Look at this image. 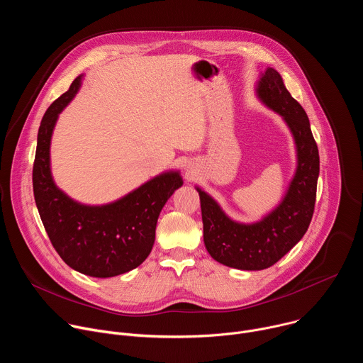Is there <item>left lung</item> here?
Returning a JSON list of instances; mask_svg holds the SVG:
<instances>
[{
	"label": "left lung",
	"mask_w": 363,
	"mask_h": 363,
	"mask_svg": "<svg viewBox=\"0 0 363 363\" xmlns=\"http://www.w3.org/2000/svg\"><path fill=\"white\" fill-rule=\"evenodd\" d=\"M255 91L284 119L294 138L297 168L284 198L263 220L242 224L231 220L214 198L196 186L206 251L224 266L251 272L276 264L306 234L315 211L319 178V150L308 118L286 89L280 73L267 67Z\"/></svg>",
	"instance_id": "1"
}]
</instances>
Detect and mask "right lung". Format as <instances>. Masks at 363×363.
<instances>
[{"mask_svg": "<svg viewBox=\"0 0 363 363\" xmlns=\"http://www.w3.org/2000/svg\"><path fill=\"white\" fill-rule=\"evenodd\" d=\"M82 77L51 103L41 119L33 191L47 235L63 262L82 274L106 279L128 273L146 260L161 210L182 186V178L178 171L164 172L106 205H84L59 189L50 169L51 135L59 115L80 89Z\"/></svg>", "mask_w": 363, "mask_h": 363, "instance_id": "1", "label": "right lung"}]
</instances>
